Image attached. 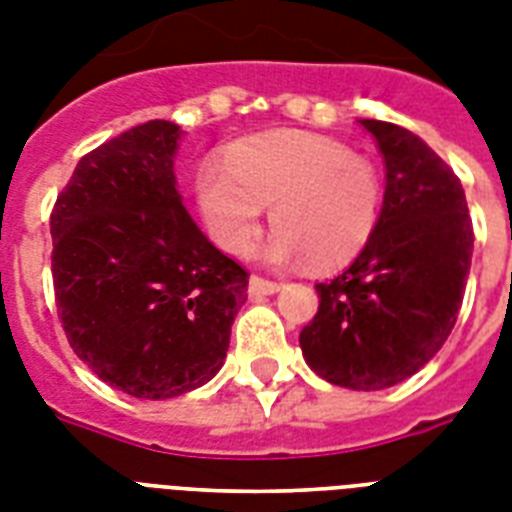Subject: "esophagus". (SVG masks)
Segmentation results:
<instances>
[{"label":"esophagus","instance_id":"1","mask_svg":"<svg viewBox=\"0 0 512 512\" xmlns=\"http://www.w3.org/2000/svg\"><path fill=\"white\" fill-rule=\"evenodd\" d=\"M279 289H281L279 281L263 279V276H252V279H249V295L252 297L273 295V292H279Z\"/></svg>","mask_w":512,"mask_h":512}]
</instances>
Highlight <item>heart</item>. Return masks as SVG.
I'll return each mask as SVG.
<instances>
[{"label": "heart", "instance_id": "1", "mask_svg": "<svg viewBox=\"0 0 512 512\" xmlns=\"http://www.w3.org/2000/svg\"><path fill=\"white\" fill-rule=\"evenodd\" d=\"M199 196L217 244L233 255L252 247L263 207L276 228L268 255L316 271L350 263L380 220V175L342 143L295 130L236 140L223 164H207Z\"/></svg>", "mask_w": 512, "mask_h": 512}]
</instances>
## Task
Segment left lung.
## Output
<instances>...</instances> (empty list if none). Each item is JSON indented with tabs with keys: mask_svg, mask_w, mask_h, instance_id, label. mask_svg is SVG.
I'll return each instance as SVG.
<instances>
[{
	"mask_svg": "<svg viewBox=\"0 0 512 512\" xmlns=\"http://www.w3.org/2000/svg\"><path fill=\"white\" fill-rule=\"evenodd\" d=\"M385 162L372 239L350 268L316 284L319 311L300 332L313 372L350 390L412 377L452 335L473 257L460 177L404 127L361 119Z\"/></svg>",
	"mask_w": 512,
	"mask_h": 512,
	"instance_id": "1",
	"label": "left lung"
}]
</instances>
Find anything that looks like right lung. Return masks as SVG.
<instances>
[{
  "label": "right lung",
  "instance_id": "obj_1",
  "mask_svg": "<svg viewBox=\"0 0 512 512\" xmlns=\"http://www.w3.org/2000/svg\"><path fill=\"white\" fill-rule=\"evenodd\" d=\"M177 138V124L154 119L84 154L50 215L68 345L135 398H175L212 380L247 300V268L183 207Z\"/></svg>",
  "mask_w": 512,
  "mask_h": 512
}]
</instances>
